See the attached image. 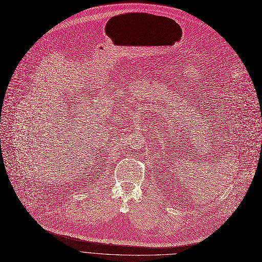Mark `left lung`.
Segmentation results:
<instances>
[{
	"label": "left lung",
	"instance_id": "left-lung-1",
	"mask_svg": "<svg viewBox=\"0 0 262 262\" xmlns=\"http://www.w3.org/2000/svg\"><path fill=\"white\" fill-rule=\"evenodd\" d=\"M228 134H229V133H228Z\"/></svg>",
	"mask_w": 262,
	"mask_h": 262
}]
</instances>
